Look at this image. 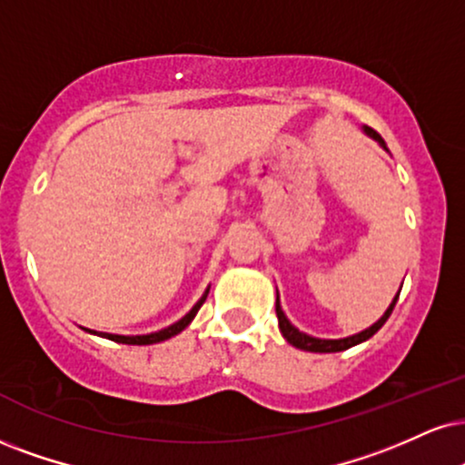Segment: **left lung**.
Instances as JSON below:
<instances>
[{
  "instance_id": "8db88e82",
  "label": "left lung",
  "mask_w": 465,
  "mask_h": 465,
  "mask_svg": "<svg viewBox=\"0 0 465 465\" xmlns=\"http://www.w3.org/2000/svg\"><path fill=\"white\" fill-rule=\"evenodd\" d=\"M362 131L369 137H372V140H375L377 144L383 148V151H388L386 142L381 140L380 134H375V131H372L371 127H362ZM401 286H403V284H401ZM399 293H401V291H397V295H394V300L391 302V306L386 308V312H383L381 317L371 325V328H366L362 331H358V334H351V336H347V338H317V336L306 334V331H300L293 323H291L289 319H286L282 306H280V297L276 293V314H278L280 331H282V336L286 338V342H291V345L297 347V349H303V351H312V353L345 351V349H349V347H355V345H360V342L369 341V338L375 334V331L380 330L383 323H386L388 317H391V314H392L394 303H397V300H399Z\"/></svg>"
}]
</instances>
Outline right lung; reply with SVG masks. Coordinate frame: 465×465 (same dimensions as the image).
Listing matches in <instances>:
<instances>
[{
  "label": "right lung",
  "mask_w": 465,
  "mask_h": 465,
  "mask_svg": "<svg viewBox=\"0 0 465 465\" xmlns=\"http://www.w3.org/2000/svg\"><path fill=\"white\" fill-rule=\"evenodd\" d=\"M209 289H211V286H206V291L203 293V297H200V300H198L196 303H193V308L185 314V317L176 321V323L168 325V328H163V330H159V331H151V334H142V336H123V334H107V331H94V330H88V328H82V330L90 331V334H94V336L107 338V341L123 342V345H153V342L168 341V338L176 336V334H181V331L185 330L189 323H192L193 317H196L198 311H200V306H203V303H204L206 295H209Z\"/></svg>",
  "instance_id": "1"
}]
</instances>
